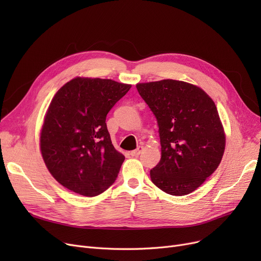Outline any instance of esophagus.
I'll list each match as a JSON object with an SVG mask.
<instances>
[{
  "mask_svg": "<svg viewBox=\"0 0 261 261\" xmlns=\"http://www.w3.org/2000/svg\"><path fill=\"white\" fill-rule=\"evenodd\" d=\"M143 150H144V147L139 146L135 150H133V151H131L130 154H131V156H139L143 152Z\"/></svg>",
  "mask_w": 261,
  "mask_h": 261,
  "instance_id": "obj_1",
  "label": "esophagus"
}]
</instances>
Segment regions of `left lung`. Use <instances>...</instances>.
Wrapping results in <instances>:
<instances>
[{"instance_id": "8db88e82", "label": "left lung", "mask_w": 261, "mask_h": 261, "mask_svg": "<svg viewBox=\"0 0 261 261\" xmlns=\"http://www.w3.org/2000/svg\"><path fill=\"white\" fill-rule=\"evenodd\" d=\"M154 114L162 156L150 170L152 183L166 194L193 193L220 164L225 134L215 102L197 86L164 79L136 85Z\"/></svg>"}]
</instances>
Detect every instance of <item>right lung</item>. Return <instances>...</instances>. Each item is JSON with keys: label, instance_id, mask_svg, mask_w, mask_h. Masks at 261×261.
Masks as SVG:
<instances>
[{"label": "right lung", "instance_id": "obj_1", "mask_svg": "<svg viewBox=\"0 0 261 261\" xmlns=\"http://www.w3.org/2000/svg\"><path fill=\"white\" fill-rule=\"evenodd\" d=\"M130 85L111 79H72L50 101L40 135L45 165L58 183L76 194L98 196L111 186L122 162L106 117Z\"/></svg>", "mask_w": 261, "mask_h": 261}]
</instances>
